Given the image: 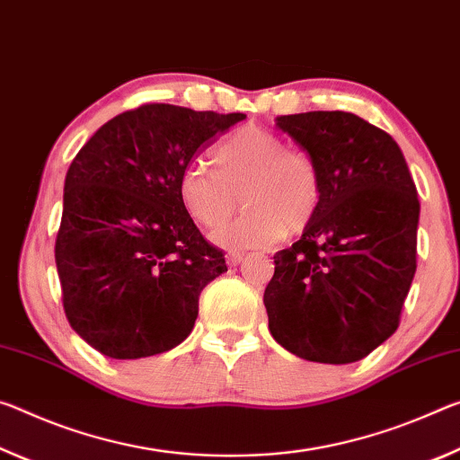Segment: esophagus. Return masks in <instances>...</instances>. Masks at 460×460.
<instances>
[{
    "instance_id": "esophagus-1",
    "label": "esophagus",
    "mask_w": 460,
    "mask_h": 460,
    "mask_svg": "<svg viewBox=\"0 0 460 460\" xmlns=\"http://www.w3.org/2000/svg\"><path fill=\"white\" fill-rule=\"evenodd\" d=\"M226 261H228V265L236 267L244 261V254L243 252H228V254H226Z\"/></svg>"
}]
</instances>
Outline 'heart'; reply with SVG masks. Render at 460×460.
I'll return each instance as SVG.
<instances>
[{
	"label": "heart",
	"mask_w": 460,
	"mask_h": 460,
	"mask_svg": "<svg viewBox=\"0 0 460 460\" xmlns=\"http://www.w3.org/2000/svg\"><path fill=\"white\" fill-rule=\"evenodd\" d=\"M216 169L191 163L179 181L181 201L203 228H219L243 195L247 212L212 234L224 248H267L305 230L322 203V181L310 156L288 148L275 132L243 126L214 150Z\"/></svg>",
	"instance_id": "1"
}]
</instances>
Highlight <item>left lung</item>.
<instances>
[{
    "mask_svg": "<svg viewBox=\"0 0 460 460\" xmlns=\"http://www.w3.org/2000/svg\"><path fill=\"white\" fill-rule=\"evenodd\" d=\"M310 155L322 203L304 234L275 254L269 330L305 360L349 365L400 326L416 273L420 201L402 148L349 111L279 116Z\"/></svg>",
    "mask_w": 460,
    "mask_h": 460,
    "instance_id": "8db88e82",
    "label": "left lung"
}]
</instances>
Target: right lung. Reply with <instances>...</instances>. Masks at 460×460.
<instances>
[{
    "label": "right lung",
    "mask_w": 460,
    "mask_h": 460,
    "mask_svg": "<svg viewBox=\"0 0 460 460\" xmlns=\"http://www.w3.org/2000/svg\"><path fill=\"white\" fill-rule=\"evenodd\" d=\"M244 114L146 103L97 130L65 177L55 259L71 328L110 358L191 334L199 293L228 270L181 201L191 159Z\"/></svg>",
    "instance_id": "add662e5"
}]
</instances>
